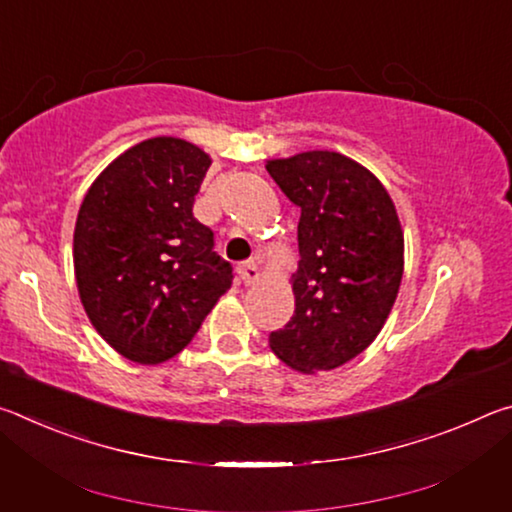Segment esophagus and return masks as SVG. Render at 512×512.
<instances>
[{"label": "esophagus", "instance_id": "obj_1", "mask_svg": "<svg viewBox=\"0 0 512 512\" xmlns=\"http://www.w3.org/2000/svg\"><path fill=\"white\" fill-rule=\"evenodd\" d=\"M237 273H239L241 280H244V284H255V282L259 280V277H262V273H259V268H257V264H255V259H248V262H241L239 268H237Z\"/></svg>", "mask_w": 512, "mask_h": 512}]
</instances>
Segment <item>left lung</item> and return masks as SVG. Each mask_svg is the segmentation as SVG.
Returning a JSON list of instances; mask_svg holds the SVG:
<instances>
[{
	"mask_svg": "<svg viewBox=\"0 0 512 512\" xmlns=\"http://www.w3.org/2000/svg\"><path fill=\"white\" fill-rule=\"evenodd\" d=\"M300 207L293 273L296 311L271 332V350L300 372L334 370L377 339L404 273V232L384 185L334 151L268 160Z\"/></svg>",
	"mask_w": 512,
	"mask_h": 512,
	"instance_id": "8db88e82",
	"label": "left lung"
}]
</instances>
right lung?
<instances>
[{"mask_svg": "<svg viewBox=\"0 0 512 512\" xmlns=\"http://www.w3.org/2000/svg\"><path fill=\"white\" fill-rule=\"evenodd\" d=\"M210 164L194 144L151 137L112 160L81 203L74 273L83 309L135 363L176 357L232 284L214 232L192 212Z\"/></svg>", "mask_w": 512, "mask_h": 512, "instance_id": "right-lung-1", "label": "right lung"}]
</instances>
